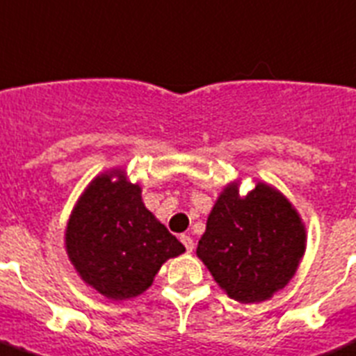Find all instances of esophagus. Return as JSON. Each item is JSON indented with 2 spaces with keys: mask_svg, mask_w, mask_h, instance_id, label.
I'll return each mask as SVG.
<instances>
[{
  "mask_svg": "<svg viewBox=\"0 0 356 356\" xmlns=\"http://www.w3.org/2000/svg\"><path fill=\"white\" fill-rule=\"evenodd\" d=\"M181 242L184 244V248L188 253H191V251L195 249V242H193V238L189 237V235H181Z\"/></svg>",
  "mask_w": 356,
  "mask_h": 356,
  "instance_id": "1",
  "label": "esophagus"
}]
</instances>
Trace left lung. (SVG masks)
<instances>
[{"label": "left lung", "instance_id": "obj_1", "mask_svg": "<svg viewBox=\"0 0 356 356\" xmlns=\"http://www.w3.org/2000/svg\"><path fill=\"white\" fill-rule=\"evenodd\" d=\"M241 182L225 186L198 241L197 257L234 300L257 304L283 290L305 253V227L286 197L257 182L245 197Z\"/></svg>", "mask_w": 356, "mask_h": 356}]
</instances>
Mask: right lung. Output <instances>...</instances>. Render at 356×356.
I'll list each match as a JSON object with an SVG mask.
<instances>
[{
  "instance_id": "add662e5",
  "label": "right lung",
  "mask_w": 356,
  "mask_h": 356,
  "mask_svg": "<svg viewBox=\"0 0 356 356\" xmlns=\"http://www.w3.org/2000/svg\"><path fill=\"white\" fill-rule=\"evenodd\" d=\"M70 261L86 284L111 300L144 293L168 258L184 245L142 202V188L121 168L96 175L70 214Z\"/></svg>"
}]
</instances>
